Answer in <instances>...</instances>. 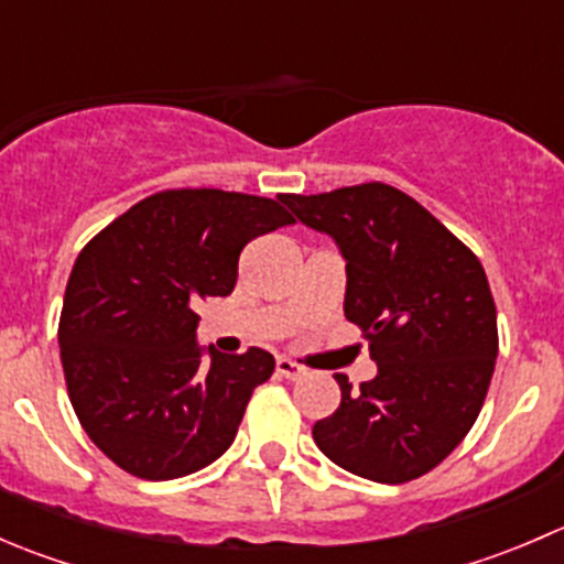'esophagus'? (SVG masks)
Returning <instances> with one entry per match:
<instances>
[{
  "mask_svg": "<svg viewBox=\"0 0 564 564\" xmlns=\"http://www.w3.org/2000/svg\"><path fill=\"white\" fill-rule=\"evenodd\" d=\"M275 371L281 373V377H286V379L305 377V368L300 366V362L289 360V357H278V360H275Z\"/></svg>",
  "mask_w": 564,
  "mask_h": 564,
  "instance_id": "esophagus-1",
  "label": "esophagus"
}]
</instances>
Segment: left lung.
Here are the masks:
<instances>
[{
	"instance_id": "obj_1",
	"label": "left lung",
	"mask_w": 564,
	"mask_h": 564,
	"mask_svg": "<svg viewBox=\"0 0 564 564\" xmlns=\"http://www.w3.org/2000/svg\"><path fill=\"white\" fill-rule=\"evenodd\" d=\"M329 235L346 261L344 314L368 338L377 377L314 425L340 469L373 482L414 480L460 445L497 362V308L477 256L412 196L384 182L281 198Z\"/></svg>"
}]
</instances>
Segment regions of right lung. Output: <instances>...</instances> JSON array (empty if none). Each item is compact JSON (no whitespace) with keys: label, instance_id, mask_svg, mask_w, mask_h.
<instances>
[{"label":"right lung","instance_id":"add662e5","mask_svg":"<svg viewBox=\"0 0 564 564\" xmlns=\"http://www.w3.org/2000/svg\"><path fill=\"white\" fill-rule=\"evenodd\" d=\"M283 196L182 187L144 198L73 264L59 316L70 403L124 471L174 480L224 456L275 357L196 340L198 300L226 297L256 237L294 224Z\"/></svg>","mask_w":564,"mask_h":564}]
</instances>
